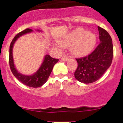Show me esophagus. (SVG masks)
<instances>
[{
	"mask_svg": "<svg viewBox=\"0 0 123 123\" xmlns=\"http://www.w3.org/2000/svg\"><path fill=\"white\" fill-rule=\"evenodd\" d=\"M61 60H62V61H64V62H67V61H68V60H69V57L66 56V55H64L62 58H61Z\"/></svg>",
	"mask_w": 123,
	"mask_h": 123,
	"instance_id": "34e87169",
	"label": "esophagus"
}]
</instances>
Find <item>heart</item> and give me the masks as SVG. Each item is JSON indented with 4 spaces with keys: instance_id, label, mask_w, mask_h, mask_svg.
Here are the masks:
<instances>
[{
    "instance_id": "obj_1",
    "label": "heart",
    "mask_w": 123,
    "mask_h": 123,
    "mask_svg": "<svg viewBox=\"0 0 123 123\" xmlns=\"http://www.w3.org/2000/svg\"><path fill=\"white\" fill-rule=\"evenodd\" d=\"M97 38L94 33L86 31L84 28H78L62 38L56 47L61 49L71 46V52L74 55L81 56L88 54L96 44Z\"/></svg>"
}]
</instances>
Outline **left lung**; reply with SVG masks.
I'll return each mask as SVG.
<instances>
[{"label":"left lung","instance_id":"1","mask_svg":"<svg viewBox=\"0 0 123 123\" xmlns=\"http://www.w3.org/2000/svg\"><path fill=\"white\" fill-rule=\"evenodd\" d=\"M100 44L88 56L76 58L78 67L75 78L84 84L94 82L99 79L110 67L113 56V46L108 32L98 26Z\"/></svg>","mask_w":123,"mask_h":123}]
</instances>
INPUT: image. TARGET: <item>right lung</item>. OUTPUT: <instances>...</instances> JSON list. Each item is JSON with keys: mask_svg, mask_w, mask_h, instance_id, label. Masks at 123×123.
Returning <instances> with one entry per match:
<instances>
[{"mask_svg": "<svg viewBox=\"0 0 123 123\" xmlns=\"http://www.w3.org/2000/svg\"><path fill=\"white\" fill-rule=\"evenodd\" d=\"M37 31H41L37 29ZM32 30L31 29H26L24 31L19 32L15 36L11 42L10 45V54H9V64L10 67L13 74L15 77L17 78L20 82H22L23 84L28 86L31 87H39L42 86L43 84L45 83L48 79L50 75L52 69L54 68L55 64L58 62V59L52 58L49 55H46L44 56V60L41 64V67L37 70L36 72L31 75H25L18 72L17 68H15L14 64L13 58V48L14 44L17 41L18 38L26 34L32 32Z\"/></svg>", "mask_w": 123, "mask_h": 123, "instance_id": "1", "label": "right lung"}]
</instances>
